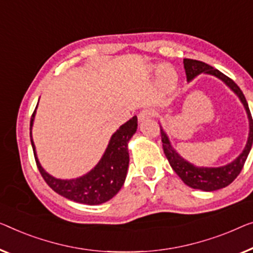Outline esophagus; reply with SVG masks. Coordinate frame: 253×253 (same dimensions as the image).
<instances>
[{"instance_id":"obj_1","label":"esophagus","mask_w":253,"mask_h":253,"mask_svg":"<svg viewBox=\"0 0 253 253\" xmlns=\"http://www.w3.org/2000/svg\"><path fill=\"white\" fill-rule=\"evenodd\" d=\"M153 115H154L153 110H151V109H144V110H142L137 116L138 122L142 123L144 122V120H148L151 118V117H153Z\"/></svg>"}]
</instances>
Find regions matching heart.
Masks as SVG:
<instances>
[{
    "label": "heart",
    "mask_w": 253,
    "mask_h": 253,
    "mask_svg": "<svg viewBox=\"0 0 253 253\" xmlns=\"http://www.w3.org/2000/svg\"><path fill=\"white\" fill-rule=\"evenodd\" d=\"M157 67H151V70H156ZM176 73L170 66L164 65L158 68V78L161 85L165 87H170L176 82Z\"/></svg>",
    "instance_id": "obj_1"
}]
</instances>
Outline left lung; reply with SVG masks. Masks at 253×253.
I'll list each match as a JSON object with an SVG mask.
<instances>
[{
  "instance_id": "8db88e82",
  "label": "left lung",
  "mask_w": 253,
  "mask_h": 253,
  "mask_svg": "<svg viewBox=\"0 0 253 253\" xmlns=\"http://www.w3.org/2000/svg\"><path fill=\"white\" fill-rule=\"evenodd\" d=\"M183 62L184 68H185L187 82H191L192 79L197 77L200 74L212 75V76L219 78L220 81H223L225 84L239 96V99L241 100V102L243 103L248 114L250 130H249V137L246 148H244L242 153H241L234 161H232L231 164H227L226 166H221V167H197V166L188 163V161L180 157L179 154L176 152V150L172 148L170 142H169L167 134H166V131L163 129V127L160 126L164 152L166 154V157H167L171 168L174 169L176 174L180 177V179H182L187 186H190L192 188H198V190L207 192L217 191L219 190V188H223L229 185V184L239 176L244 164H246V160L253 143V120L251 117V112L242 90H241V88L231 78L226 76V75L221 73V71L214 69L213 67L207 65L205 62L198 61V60L184 59Z\"/></svg>"
}]
</instances>
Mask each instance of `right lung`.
<instances>
[{
    "instance_id": "obj_1",
    "label": "right lung",
    "mask_w": 253,
    "mask_h": 253,
    "mask_svg": "<svg viewBox=\"0 0 253 253\" xmlns=\"http://www.w3.org/2000/svg\"><path fill=\"white\" fill-rule=\"evenodd\" d=\"M35 112L36 109L30 119V142H32L37 168L47 185L62 197L84 205H101L114 198L126 179L128 164H129L128 142L137 129V117L134 116L120 126L119 129H117L111 136L108 148L99 164L89 172L75 179H59L47 174L37 159L35 145L32 137Z\"/></svg>"
}]
</instances>
